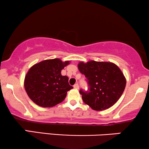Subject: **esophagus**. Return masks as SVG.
<instances>
[{
	"label": "esophagus",
	"instance_id": "esophagus-1",
	"mask_svg": "<svg viewBox=\"0 0 149 149\" xmlns=\"http://www.w3.org/2000/svg\"><path fill=\"white\" fill-rule=\"evenodd\" d=\"M74 89H77V90H78V89L79 88V84H74Z\"/></svg>",
	"mask_w": 149,
	"mask_h": 149
}]
</instances>
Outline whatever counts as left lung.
Wrapping results in <instances>:
<instances>
[{
	"mask_svg": "<svg viewBox=\"0 0 149 149\" xmlns=\"http://www.w3.org/2000/svg\"><path fill=\"white\" fill-rule=\"evenodd\" d=\"M78 68L86 77L89 90L79 92L87 105L96 111L113 106L124 92L126 79L120 69L111 62L90 61L79 62Z\"/></svg>",
	"mask_w": 149,
	"mask_h": 149,
	"instance_id": "8db88e82",
	"label": "left lung"
}]
</instances>
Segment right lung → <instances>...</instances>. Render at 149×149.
I'll list each match as a JSON object with an SVG mask.
<instances>
[{"instance_id":"obj_1","label":"right lung","mask_w":149,"mask_h":149,"mask_svg":"<svg viewBox=\"0 0 149 149\" xmlns=\"http://www.w3.org/2000/svg\"><path fill=\"white\" fill-rule=\"evenodd\" d=\"M70 63L59 59H46L33 65L24 78V86L29 97L40 107H51L61 103L67 92L73 88L68 77L61 70Z\"/></svg>"}]
</instances>
